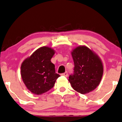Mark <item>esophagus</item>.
Wrapping results in <instances>:
<instances>
[{
    "instance_id": "34e87169",
    "label": "esophagus",
    "mask_w": 122,
    "mask_h": 122,
    "mask_svg": "<svg viewBox=\"0 0 122 122\" xmlns=\"http://www.w3.org/2000/svg\"><path fill=\"white\" fill-rule=\"evenodd\" d=\"M61 75H63V76H68V72H67V71H66L64 73H62Z\"/></svg>"
}]
</instances>
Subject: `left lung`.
Masks as SVG:
<instances>
[{
    "label": "left lung",
    "instance_id": "8db88e82",
    "mask_svg": "<svg viewBox=\"0 0 122 122\" xmlns=\"http://www.w3.org/2000/svg\"><path fill=\"white\" fill-rule=\"evenodd\" d=\"M74 68L68 81L75 91L86 94L97 88L103 75L99 57L86 46H79L72 52Z\"/></svg>",
    "mask_w": 122,
    "mask_h": 122
}]
</instances>
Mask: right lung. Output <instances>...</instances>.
Segmentation results:
<instances>
[{
    "label": "right lung",
    "instance_id": "1",
    "mask_svg": "<svg viewBox=\"0 0 122 122\" xmlns=\"http://www.w3.org/2000/svg\"><path fill=\"white\" fill-rule=\"evenodd\" d=\"M54 53L51 48L42 47L22 62V79L31 93L40 95L49 91L60 76L55 72V65L51 61Z\"/></svg>",
    "mask_w": 122,
    "mask_h": 122
}]
</instances>
